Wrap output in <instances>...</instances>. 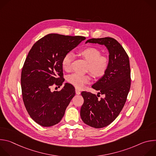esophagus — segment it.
Wrapping results in <instances>:
<instances>
[{"instance_id": "obj_1", "label": "esophagus", "mask_w": 156, "mask_h": 156, "mask_svg": "<svg viewBox=\"0 0 156 156\" xmlns=\"http://www.w3.org/2000/svg\"><path fill=\"white\" fill-rule=\"evenodd\" d=\"M75 92H76V94H81V92L79 90H78V89H76L75 90Z\"/></svg>"}]
</instances>
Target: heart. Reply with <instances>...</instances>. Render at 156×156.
<instances>
[{
	"instance_id": "heart-1",
	"label": "heart",
	"mask_w": 156,
	"mask_h": 156,
	"mask_svg": "<svg viewBox=\"0 0 156 156\" xmlns=\"http://www.w3.org/2000/svg\"><path fill=\"white\" fill-rule=\"evenodd\" d=\"M80 55L87 62V71L90 72L96 78L104 76L108 70L110 65L109 58L104 55H101V51L94 47H87L80 51ZM73 58L72 52L66 53L62 60V67L65 70H69ZM91 79L90 74L80 75L73 73L67 76V81L78 89H82L90 83Z\"/></svg>"
}]
</instances>
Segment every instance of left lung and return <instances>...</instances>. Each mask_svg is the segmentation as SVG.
I'll return each instance as SVG.
<instances>
[{"mask_svg":"<svg viewBox=\"0 0 156 156\" xmlns=\"http://www.w3.org/2000/svg\"><path fill=\"white\" fill-rule=\"evenodd\" d=\"M87 42L105 45L109 52L107 72L92 86L99 91V94L81 93L84 99L80 110L82 120L91 127L101 128L115 120L126 102L131 86L129 60L121 44L112 37L92 38L87 40ZM99 94L105 97L98 98Z\"/></svg>","mask_w":156,"mask_h":156,"instance_id":"obj_1","label":"left lung"}]
</instances>
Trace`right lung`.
<instances>
[{"mask_svg":"<svg viewBox=\"0 0 156 156\" xmlns=\"http://www.w3.org/2000/svg\"><path fill=\"white\" fill-rule=\"evenodd\" d=\"M85 39L49 34L34 43L28 52L21 75L22 98L28 114L41 126L59 123L75 96L71 84L65 83L60 91L51 92V87L62 84L63 57Z\"/></svg>","mask_w":156,"mask_h":156,"instance_id":"add662e5","label":"right lung"}]
</instances>
